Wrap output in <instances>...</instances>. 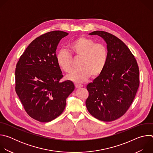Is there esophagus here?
<instances>
[{
	"instance_id": "obj_1",
	"label": "esophagus",
	"mask_w": 153,
	"mask_h": 153,
	"mask_svg": "<svg viewBox=\"0 0 153 153\" xmlns=\"http://www.w3.org/2000/svg\"><path fill=\"white\" fill-rule=\"evenodd\" d=\"M75 87L76 88H82V87H83V85L81 84H76Z\"/></svg>"
}]
</instances>
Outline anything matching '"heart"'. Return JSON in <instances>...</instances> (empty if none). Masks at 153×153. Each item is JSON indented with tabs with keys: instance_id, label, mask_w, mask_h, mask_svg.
I'll list each match as a JSON object with an SVG mask.
<instances>
[{
	"instance_id": "b5f03b06",
	"label": "heart",
	"mask_w": 153,
	"mask_h": 153,
	"mask_svg": "<svg viewBox=\"0 0 153 153\" xmlns=\"http://www.w3.org/2000/svg\"><path fill=\"white\" fill-rule=\"evenodd\" d=\"M71 53L80 57L79 69L73 70L66 76L67 80L74 82H83L92 76L95 78L104 70L108 60V50L103 43H95L90 37L81 36L68 45ZM59 67L64 72L68 73L72 69V58L68 52L59 50L56 56Z\"/></svg>"
}]
</instances>
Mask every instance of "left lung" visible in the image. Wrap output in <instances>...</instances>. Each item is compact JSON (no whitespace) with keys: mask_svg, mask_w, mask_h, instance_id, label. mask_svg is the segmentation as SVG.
Masks as SVG:
<instances>
[{"mask_svg":"<svg viewBox=\"0 0 153 153\" xmlns=\"http://www.w3.org/2000/svg\"><path fill=\"white\" fill-rule=\"evenodd\" d=\"M89 34L104 39L108 60L102 74L86 86L89 96L86 106L95 118L111 122L126 112L136 96L139 86V67L132 53L116 36L103 31Z\"/></svg>","mask_w":153,"mask_h":153,"instance_id":"obj_1","label":"left lung"}]
</instances>
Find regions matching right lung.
Returning <instances> with one entry per match:
<instances>
[{"mask_svg": "<svg viewBox=\"0 0 153 153\" xmlns=\"http://www.w3.org/2000/svg\"><path fill=\"white\" fill-rule=\"evenodd\" d=\"M67 35L53 31L40 36L31 42L16 65V92L27 114L40 122L60 116L74 90L73 82H59L63 75L56 60L59 43Z\"/></svg>", "mask_w": 153, "mask_h": 153, "instance_id": "right-lung-1", "label": "right lung"}]
</instances>
